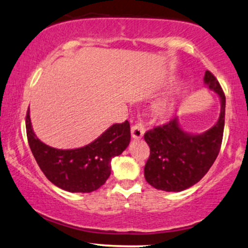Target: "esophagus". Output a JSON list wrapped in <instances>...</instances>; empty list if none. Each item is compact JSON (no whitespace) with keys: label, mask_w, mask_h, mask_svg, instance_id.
Wrapping results in <instances>:
<instances>
[{"label":"esophagus","mask_w":248,"mask_h":248,"mask_svg":"<svg viewBox=\"0 0 248 248\" xmlns=\"http://www.w3.org/2000/svg\"><path fill=\"white\" fill-rule=\"evenodd\" d=\"M143 135H144V127H143V124L141 122H139V124H134L132 127V137L134 140H140L142 139Z\"/></svg>","instance_id":"esophagus-1"}]
</instances>
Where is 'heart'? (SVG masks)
Listing matches in <instances>:
<instances>
[{
	"label": "heart",
	"mask_w": 248,
	"mask_h": 248,
	"mask_svg": "<svg viewBox=\"0 0 248 248\" xmlns=\"http://www.w3.org/2000/svg\"><path fill=\"white\" fill-rule=\"evenodd\" d=\"M175 100H177V97L174 95V97L172 98H168V99L159 101V103L156 104V106H155L154 108L155 114L160 119L169 118V116L171 115L173 108H174Z\"/></svg>",
	"instance_id": "heart-1"
}]
</instances>
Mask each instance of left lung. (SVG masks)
<instances>
[{
  "mask_svg": "<svg viewBox=\"0 0 248 248\" xmlns=\"http://www.w3.org/2000/svg\"><path fill=\"white\" fill-rule=\"evenodd\" d=\"M203 80L220 100L219 118L210 129L189 134L180 127L178 118H173L144 134L150 148L144 177L156 189L181 192L189 188L204 177L218 156L224 132L225 95L210 71H205Z\"/></svg>",
  "mask_w": 248,
  "mask_h": 248,
  "instance_id": "1",
  "label": "left lung"
}]
</instances>
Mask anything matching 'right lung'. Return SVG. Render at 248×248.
I'll list each match as a JSON object with an SVG mask.
<instances>
[{
	"instance_id": "1",
	"label": "right lung",
	"mask_w": 248,
	"mask_h": 248,
	"mask_svg": "<svg viewBox=\"0 0 248 248\" xmlns=\"http://www.w3.org/2000/svg\"><path fill=\"white\" fill-rule=\"evenodd\" d=\"M26 134L32 154L46 178L70 193H91L103 186L111 174L112 158L124 153L130 142L129 122L124 121L112 124L85 147L65 150L49 147L34 134L30 108Z\"/></svg>"
}]
</instances>
